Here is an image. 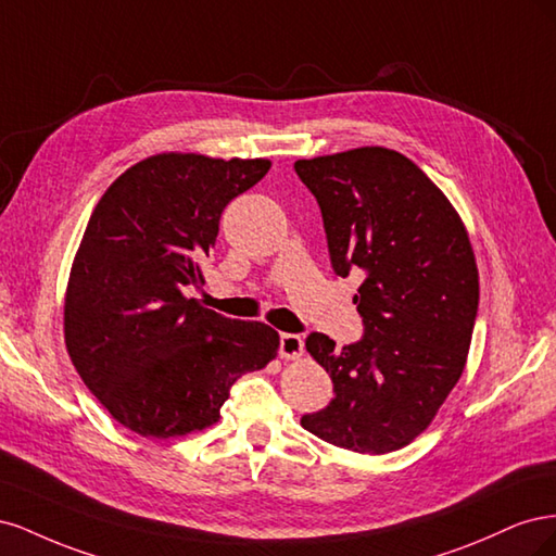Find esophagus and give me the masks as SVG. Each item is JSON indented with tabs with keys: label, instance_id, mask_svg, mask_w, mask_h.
I'll list each match as a JSON object with an SVG mask.
<instances>
[{
	"label": "esophagus",
	"instance_id": "esophagus-1",
	"mask_svg": "<svg viewBox=\"0 0 556 556\" xmlns=\"http://www.w3.org/2000/svg\"><path fill=\"white\" fill-rule=\"evenodd\" d=\"M304 355V339L296 333H282L280 336V357L282 359H299Z\"/></svg>",
	"mask_w": 556,
	"mask_h": 556
}]
</instances>
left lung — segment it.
<instances>
[{
	"label": "left lung",
	"instance_id": "1",
	"mask_svg": "<svg viewBox=\"0 0 556 556\" xmlns=\"http://www.w3.org/2000/svg\"><path fill=\"white\" fill-rule=\"evenodd\" d=\"M323 211L331 266L359 268L364 339L306 350L333 399L301 427L336 447L387 454L425 433L459 382L473 339L480 276L462 215L415 162L382 146L296 160Z\"/></svg>",
	"mask_w": 556,
	"mask_h": 556
}]
</instances>
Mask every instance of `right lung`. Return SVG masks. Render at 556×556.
Here are the masks:
<instances>
[{
	"label": "right lung",
	"mask_w": 556,
	"mask_h": 556,
	"mask_svg": "<svg viewBox=\"0 0 556 556\" xmlns=\"http://www.w3.org/2000/svg\"><path fill=\"white\" fill-rule=\"evenodd\" d=\"M271 162L157 153L97 201L64 292V343L125 429L178 439L220 419L229 387L276 359L280 336L185 296L204 285L220 215Z\"/></svg>",
	"instance_id": "1"
}]
</instances>
